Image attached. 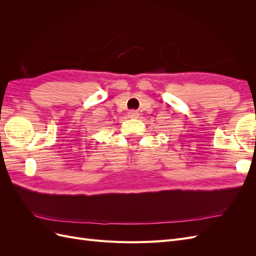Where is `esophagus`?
I'll return each instance as SVG.
<instances>
[{"mask_svg":"<svg viewBox=\"0 0 256 256\" xmlns=\"http://www.w3.org/2000/svg\"><path fill=\"white\" fill-rule=\"evenodd\" d=\"M128 116H129V118H138V112H136L134 110H131V111L128 112Z\"/></svg>","mask_w":256,"mask_h":256,"instance_id":"obj_1","label":"esophagus"}]
</instances>
